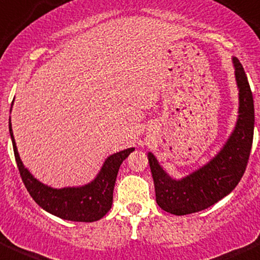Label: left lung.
Returning <instances> with one entry per match:
<instances>
[{"mask_svg":"<svg viewBox=\"0 0 260 260\" xmlns=\"http://www.w3.org/2000/svg\"><path fill=\"white\" fill-rule=\"evenodd\" d=\"M239 90L238 119L221 150L208 162L188 175L175 179L147 153L158 207L175 216L206 210L235 189L246 169L254 135V102L241 63L233 57Z\"/></svg>","mask_w":260,"mask_h":260,"instance_id":"obj_1","label":"left lung"}]
</instances>
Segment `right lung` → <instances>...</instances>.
<instances>
[{
    "label": "right lung",
    "mask_w": 260,
    "mask_h": 260,
    "mask_svg": "<svg viewBox=\"0 0 260 260\" xmlns=\"http://www.w3.org/2000/svg\"><path fill=\"white\" fill-rule=\"evenodd\" d=\"M9 129L15 158L22 181L32 200L43 210L62 220L75 221V222H94L109 212L112 208L113 190H114L118 170L128 155L135 151V147L125 148L108 156L96 176L87 184L79 186L53 188L34 178L29 169L25 168L22 164L12 133L11 117L9 120Z\"/></svg>",
    "instance_id": "right-lung-1"
}]
</instances>
